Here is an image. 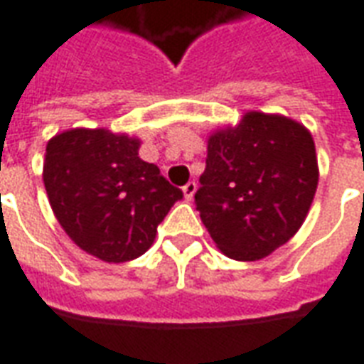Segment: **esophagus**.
<instances>
[{
  "label": "esophagus",
  "mask_w": 364,
  "mask_h": 364,
  "mask_svg": "<svg viewBox=\"0 0 364 364\" xmlns=\"http://www.w3.org/2000/svg\"><path fill=\"white\" fill-rule=\"evenodd\" d=\"M195 193H197V183L195 181H189L185 187H183V195H185L187 200H191V198L195 197Z\"/></svg>",
  "instance_id": "34e87169"
}]
</instances>
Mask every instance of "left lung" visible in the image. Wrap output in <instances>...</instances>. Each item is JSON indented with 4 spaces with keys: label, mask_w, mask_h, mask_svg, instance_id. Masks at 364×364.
<instances>
[{
    "label": "left lung",
    "mask_w": 364,
    "mask_h": 364,
    "mask_svg": "<svg viewBox=\"0 0 364 364\" xmlns=\"http://www.w3.org/2000/svg\"><path fill=\"white\" fill-rule=\"evenodd\" d=\"M195 193L200 220L224 255L257 261L302 226L318 187L312 134L281 114L247 112L208 138Z\"/></svg>",
    "instance_id": "left-lung-1"
}]
</instances>
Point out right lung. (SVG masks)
<instances>
[{
    "instance_id": "1",
    "label": "right lung",
    "mask_w": 364,
    "mask_h": 364,
    "mask_svg": "<svg viewBox=\"0 0 364 364\" xmlns=\"http://www.w3.org/2000/svg\"><path fill=\"white\" fill-rule=\"evenodd\" d=\"M138 148L140 140L105 128H74L46 144L43 179L60 226L107 263L148 252L158 224L183 198Z\"/></svg>"
}]
</instances>
